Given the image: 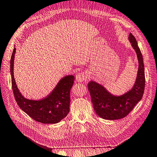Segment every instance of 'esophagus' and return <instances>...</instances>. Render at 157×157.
<instances>
[{
	"mask_svg": "<svg viewBox=\"0 0 157 157\" xmlns=\"http://www.w3.org/2000/svg\"><path fill=\"white\" fill-rule=\"evenodd\" d=\"M88 77V75L86 72H80L76 76V79H77V82H83L86 80Z\"/></svg>",
	"mask_w": 157,
	"mask_h": 157,
	"instance_id": "esophagus-1",
	"label": "esophagus"
}]
</instances>
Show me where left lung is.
<instances>
[{
  "mask_svg": "<svg viewBox=\"0 0 157 157\" xmlns=\"http://www.w3.org/2000/svg\"><path fill=\"white\" fill-rule=\"evenodd\" d=\"M129 40L139 61L136 81L130 91L117 97L109 94L100 84L94 81L89 82L88 84L94 109L99 117L104 119L117 120L126 117L143 97L145 84L143 56L132 33L129 35Z\"/></svg>",
  "mask_w": 157,
  "mask_h": 157,
  "instance_id": "8db88e82",
  "label": "left lung"
}]
</instances>
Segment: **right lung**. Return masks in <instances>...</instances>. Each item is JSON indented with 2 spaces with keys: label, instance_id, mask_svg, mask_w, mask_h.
I'll return each mask as SVG.
<instances>
[{
  "label": "right lung",
  "instance_id": "right-lung-1",
  "mask_svg": "<svg viewBox=\"0 0 157 157\" xmlns=\"http://www.w3.org/2000/svg\"><path fill=\"white\" fill-rule=\"evenodd\" d=\"M16 48L10 59L12 87L16 101L22 110L33 119L44 124H55L64 118L69 112L70 90L74 83L73 75L61 79L55 89L48 97L39 101L24 98L16 86L13 77V59Z\"/></svg>",
  "mask_w": 157,
  "mask_h": 157
}]
</instances>
